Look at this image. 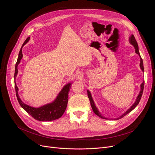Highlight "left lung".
<instances>
[{
	"label": "left lung",
	"instance_id": "1",
	"mask_svg": "<svg viewBox=\"0 0 155 155\" xmlns=\"http://www.w3.org/2000/svg\"><path fill=\"white\" fill-rule=\"evenodd\" d=\"M129 41H130V44H132V45L134 46V48H135V51H136V53L138 54L139 55V56H140V68H141V69H142V71L143 72L144 68H143V61H142V59L141 56H140V53H139L138 43H137V41H136V39H135V37H134V36L133 35H131V37H130V38H129ZM140 87H141V91H140V94H138V97H137V100H136L135 103H134V104L132 106H131V107L129 108V109L127 110V111L125 112V113H124V114H122V115H121V116L120 117V118H119L120 119V118H122L123 117H124L125 115H127V114L128 113H129V112H130V111H132V110L134 109V108L138 105V104H139V102H140V99H141V97H142V94H143V87H144V81L141 84V85H140ZM87 94H88V99H89V100H90L91 105L92 109V110H93L94 112V113H95L97 116H99L100 118H104H104H105V119H106L105 118H104V117H103V116L100 114V113L99 112V111H98V110L97 109V108L96 107V106H95V105H94V101H93V100H92V96H91V92H89L88 91H87ZM119 118H118V119H119Z\"/></svg>",
	"mask_w": 155,
	"mask_h": 155
}]
</instances>
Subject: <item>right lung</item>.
I'll return each instance as SVG.
<instances>
[{
    "label": "right lung",
    "mask_w": 155,
    "mask_h": 155,
    "mask_svg": "<svg viewBox=\"0 0 155 155\" xmlns=\"http://www.w3.org/2000/svg\"><path fill=\"white\" fill-rule=\"evenodd\" d=\"M29 40L30 37H28L24 42V43H23L20 50L19 54H18V59L15 64V74H14V78L15 79L16 78L17 74L18 73L17 66L18 64H19L22 58V48ZM70 87H71V83H68L67 85H65L62 89V91L59 92V95L58 96L57 98H56L54 102L47 105H45L44 106H42L39 108H34L24 104V103L21 101L18 94V87L16 84H15L16 96L21 107L25 110H26L30 115H31L34 119L41 121H52L54 120H57L62 116L67 107L68 100V93L70 91Z\"/></svg>",
    "instance_id": "1"
}]
</instances>
